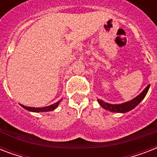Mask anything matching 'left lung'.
I'll list each match as a JSON object with an SVG mask.
<instances>
[{
	"label": "left lung",
	"instance_id": "left-lung-1",
	"mask_svg": "<svg viewBox=\"0 0 157 157\" xmlns=\"http://www.w3.org/2000/svg\"><path fill=\"white\" fill-rule=\"evenodd\" d=\"M150 85L147 86L146 88L144 89V90L139 95H138L136 98H133L132 100L126 102V103H121V104H111V103H107L104 101L101 100V99H98V103L104 108V109L110 111L112 112H121V113H124V112H129L132 109H134V107H136L137 105H139V103L141 102L146 96L147 93L149 90Z\"/></svg>",
	"mask_w": 157,
	"mask_h": 157
}]
</instances>
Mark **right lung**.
<instances>
[{"label": "right lung", "mask_w": 157, "mask_h": 157, "mask_svg": "<svg viewBox=\"0 0 157 157\" xmlns=\"http://www.w3.org/2000/svg\"><path fill=\"white\" fill-rule=\"evenodd\" d=\"M61 101H59V102H57V103H54L52 105H50V106H48V107H26L24 105L21 104V106L24 108V109L28 110L29 112H50V111H53L58 106H59V103H60Z\"/></svg>", "instance_id": "add662e5"}]
</instances>
